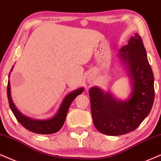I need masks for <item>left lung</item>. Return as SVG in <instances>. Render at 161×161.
<instances>
[{"instance_id": "obj_1", "label": "left lung", "mask_w": 161, "mask_h": 161, "mask_svg": "<svg viewBox=\"0 0 161 161\" xmlns=\"http://www.w3.org/2000/svg\"><path fill=\"white\" fill-rule=\"evenodd\" d=\"M119 52L133 80L131 97L121 102L98 87L89 92L94 125L99 132L109 136L135 130L150 113L154 98L153 72L140 36L135 33Z\"/></svg>"}]
</instances>
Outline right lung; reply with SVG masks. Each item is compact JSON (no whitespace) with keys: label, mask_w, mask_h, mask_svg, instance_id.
I'll list each match as a JSON object with an SVG mask.
<instances>
[{"label":"right lung","mask_w":161,"mask_h":161,"mask_svg":"<svg viewBox=\"0 0 161 161\" xmlns=\"http://www.w3.org/2000/svg\"><path fill=\"white\" fill-rule=\"evenodd\" d=\"M13 68L11 69V71ZM83 91H84V88H80L74 91V92L69 93L68 96H65V98L63 99L62 104L59 107V109L58 112L57 113L56 116H53V118L47 120L32 119L24 116L17 110L11 98L10 83H9V80L8 81L7 84V98L8 100H9V107H10V109L13 111V114L15 115L18 122L21 125L25 127L27 130H29L30 131L36 133V134H51L60 130L65 122L67 113H68L69 108L70 107L71 102H73V100L78 95L81 94Z\"/></svg>","instance_id":"add662e5"}]
</instances>
